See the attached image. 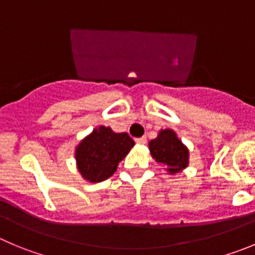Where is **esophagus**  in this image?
Listing matches in <instances>:
<instances>
[{
	"mask_svg": "<svg viewBox=\"0 0 255 255\" xmlns=\"http://www.w3.org/2000/svg\"><path fill=\"white\" fill-rule=\"evenodd\" d=\"M146 141H147L146 137H139V138L134 139V142L137 144H144V143H146Z\"/></svg>",
	"mask_w": 255,
	"mask_h": 255,
	"instance_id": "34e87169",
	"label": "esophagus"
}]
</instances>
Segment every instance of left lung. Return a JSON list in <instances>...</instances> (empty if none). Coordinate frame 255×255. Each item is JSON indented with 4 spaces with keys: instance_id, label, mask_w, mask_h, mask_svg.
Segmentation results:
<instances>
[{
    "instance_id": "1",
    "label": "left lung",
    "mask_w": 255,
    "mask_h": 255,
    "mask_svg": "<svg viewBox=\"0 0 255 255\" xmlns=\"http://www.w3.org/2000/svg\"><path fill=\"white\" fill-rule=\"evenodd\" d=\"M149 152L157 162L167 166L171 173L178 172L189 162V151L171 129L161 130L158 137L149 142Z\"/></svg>"
}]
</instances>
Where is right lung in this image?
I'll return each mask as SVG.
<instances>
[{
	"instance_id": "obj_1",
	"label": "right lung",
	"mask_w": 255,
	"mask_h": 255,
	"mask_svg": "<svg viewBox=\"0 0 255 255\" xmlns=\"http://www.w3.org/2000/svg\"><path fill=\"white\" fill-rule=\"evenodd\" d=\"M134 142L127 133H114L109 127L94 129L78 146L75 157L79 172L90 182L111 177Z\"/></svg>"
}]
</instances>
